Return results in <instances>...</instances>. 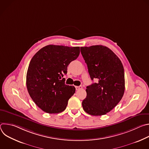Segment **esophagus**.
Here are the masks:
<instances>
[{
    "label": "esophagus",
    "mask_w": 149,
    "mask_h": 149,
    "mask_svg": "<svg viewBox=\"0 0 149 149\" xmlns=\"http://www.w3.org/2000/svg\"><path fill=\"white\" fill-rule=\"evenodd\" d=\"M75 88H76L77 90H81L82 88V87L81 86H76Z\"/></svg>",
    "instance_id": "34e87169"
}]
</instances>
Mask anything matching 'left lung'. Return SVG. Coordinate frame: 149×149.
<instances>
[{
    "instance_id": "obj_1",
    "label": "left lung",
    "mask_w": 149,
    "mask_h": 149,
    "mask_svg": "<svg viewBox=\"0 0 149 149\" xmlns=\"http://www.w3.org/2000/svg\"><path fill=\"white\" fill-rule=\"evenodd\" d=\"M92 80L82 102L84 110L92 116H102L112 110L125 90L124 71L121 61L109 48L102 45L81 47Z\"/></svg>"
}]
</instances>
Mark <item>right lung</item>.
I'll return each instance as SVG.
<instances>
[{
  "label": "right lung",
  "instance_id": "add662e5",
  "mask_svg": "<svg viewBox=\"0 0 149 149\" xmlns=\"http://www.w3.org/2000/svg\"><path fill=\"white\" fill-rule=\"evenodd\" d=\"M79 52V47L49 45L32 57L26 74V87L31 98L42 111L55 114L65 110L75 88L66 85L62 77Z\"/></svg>",
  "mask_w": 149,
  "mask_h": 149
}]
</instances>
